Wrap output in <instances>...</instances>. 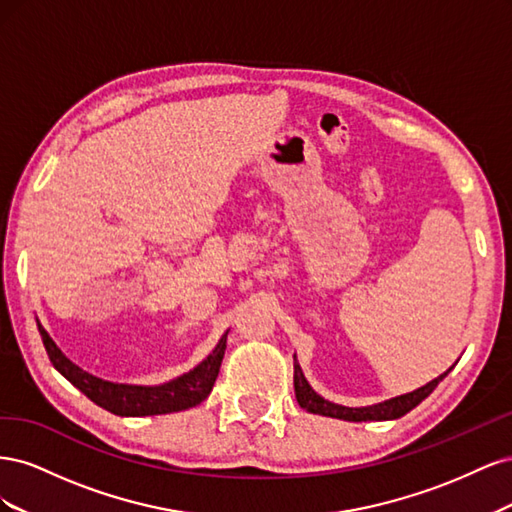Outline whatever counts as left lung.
Returning <instances> with one entry per match:
<instances>
[{
  "label": "left lung",
  "instance_id": "8db88e82",
  "mask_svg": "<svg viewBox=\"0 0 512 512\" xmlns=\"http://www.w3.org/2000/svg\"><path fill=\"white\" fill-rule=\"evenodd\" d=\"M453 369V367H451ZM451 369H446L444 374H440L436 380L427 382L421 389H416L412 393L399 395L393 399H386L382 404L374 406H365V408H348V406H339L333 404V401H327L320 397L309 382L305 380L301 365L297 363V354H294V395H297L299 406L312 414H322V416H331V418H342V421H352V423H363V421H393V418H399L408 414L412 408H416L425 397L433 393V389L451 374Z\"/></svg>",
  "mask_w": 512,
  "mask_h": 512
}]
</instances>
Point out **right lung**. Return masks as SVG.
Returning <instances> with one entry per match:
<instances>
[{
	"label": "right lung",
	"mask_w": 512,
	"mask_h": 512,
	"mask_svg": "<svg viewBox=\"0 0 512 512\" xmlns=\"http://www.w3.org/2000/svg\"><path fill=\"white\" fill-rule=\"evenodd\" d=\"M38 331L46 354L53 367L72 382L76 389L87 395L96 406L113 412L117 416H153V414H170L179 410H188L205 401L213 389L215 378L220 374V365L226 350L228 331L222 335L218 346L207 356L203 363H198L188 374L175 380L158 384V386H138V384H117L102 378H96L74 365L68 356L57 348L51 335L44 331L38 322Z\"/></svg>",
	"instance_id": "1"
}]
</instances>
